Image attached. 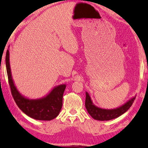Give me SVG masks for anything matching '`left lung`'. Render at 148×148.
<instances>
[{
  "mask_svg": "<svg viewBox=\"0 0 148 148\" xmlns=\"http://www.w3.org/2000/svg\"><path fill=\"white\" fill-rule=\"evenodd\" d=\"M136 96L128 100L123 105L118 107L117 108L111 109V110H106L95 106L91 99L89 93L86 92V99H85V108L87 112L93 119L99 121H108L111 119L117 118L125 113L134 103Z\"/></svg>",
  "mask_w": 148,
  "mask_h": 148,
  "instance_id": "left-lung-1",
  "label": "left lung"
}]
</instances>
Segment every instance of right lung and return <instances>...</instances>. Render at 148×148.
Here are the masks:
<instances>
[{"label": "right lung", "mask_w": 148, "mask_h": 148, "mask_svg": "<svg viewBox=\"0 0 148 148\" xmlns=\"http://www.w3.org/2000/svg\"><path fill=\"white\" fill-rule=\"evenodd\" d=\"M6 67L8 83L14 100L21 111L28 116L37 120L50 121L55 119L61 111L63 106V95L66 85L55 87L50 93L39 99H29L23 95L14 85L12 77L9 61V50L6 54Z\"/></svg>", "instance_id": "right-lung-1"}]
</instances>
